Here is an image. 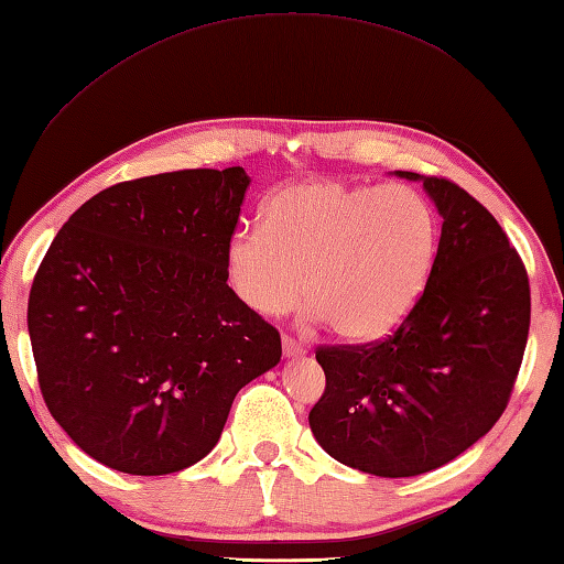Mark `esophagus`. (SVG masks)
Returning <instances> with one entry per match:
<instances>
[{
    "mask_svg": "<svg viewBox=\"0 0 564 564\" xmlns=\"http://www.w3.org/2000/svg\"><path fill=\"white\" fill-rule=\"evenodd\" d=\"M282 350H284L286 358H299V355L306 352V346H304V343H299L296 338H292V336H282Z\"/></svg>",
    "mask_w": 564,
    "mask_h": 564,
    "instance_id": "obj_1",
    "label": "esophagus"
}]
</instances>
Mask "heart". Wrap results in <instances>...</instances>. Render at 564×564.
I'll return each instance as SVG.
<instances>
[{
	"instance_id": "1",
	"label": "heart",
	"mask_w": 564,
	"mask_h": 564,
	"mask_svg": "<svg viewBox=\"0 0 564 564\" xmlns=\"http://www.w3.org/2000/svg\"><path fill=\"white\" fill-rule=\"evenodd\" d=\"M435 248L438 218L419 189L316 180L274 192L262 226L228 238L224 268L250 312L286 314L304 292L308 316L340 338L367 340L416 304Z\"/></svg>"
}]
</instances>
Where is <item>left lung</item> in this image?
Here are the masks:
<instances>
[{"label": "left lung", "instance_id": "1", "mask_svg": "<svg viewBox=\"0 0 564 564\" xmlns=\"http://www.w3.org/2000/svg\"><path fill=\"white\" fill-rule=\"evenodd\" d=\"M397 175L443 216L426 286L387 338L316 348L326 389L308 413L330 457L377 477L431 473L489 433L531 326L528 272L497 218L451 180Z\"/></svg>", "mask_w": 564, "mask_h": 564}]
</instances>
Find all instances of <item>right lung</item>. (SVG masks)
Returning a JSON list of instances; mask_svg holds the SVG:
<instances>
[{
	"label": "right lung",
	"instance_id": "1",
	"mask_svg": "<svg viewBox=\"0 0 564 564\" xmlns=\"http://www.w3.org/2000/svg\"><path fill=\"white\" fill-rule=\"evenodd\" d=\"M243 167L119 182L67 218L29 294L51 416L97 463L180 473L214 451L236 394L282 358L226 282Z\"/></svg>",
	"mask_w": 564,
	"mask_h": 564
}]
</instances>
